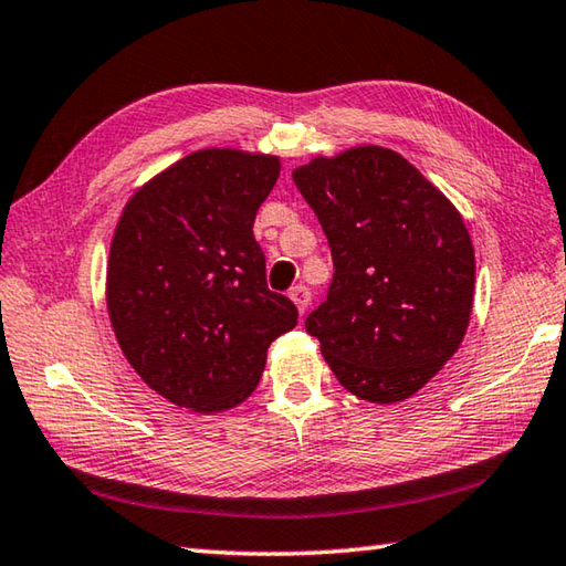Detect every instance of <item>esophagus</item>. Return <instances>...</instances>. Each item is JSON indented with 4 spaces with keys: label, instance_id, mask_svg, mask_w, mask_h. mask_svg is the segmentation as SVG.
<instances>
[{
    "label": "esophagus",
    "instance_id": "esophagus-1",
    "mask_svg": "<svg viewBox=\"0 0 566 566\" xmlns=\"http://www.w3.org/2000/svg\"><path fill=\"white\" fill-rule=\"evenodd\" d=\"M290 300L296 304V310H300V312L304 314V312H306V306H310V302H312V292H310V286L296 284L294 290L290 292Z\"/></svg>",
    "mask_w": 566,
    "mask_h": 566
}]
</instances>
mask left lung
I'll use <instances>...</instances> for the list:
<instances>
[{
	"mask_svg": "<svg viewBox=\"0 0 566 566\" xmlns=\"http://www.w3.org/2000/svg\"><path fill=\"white\" fill-rule=\"evenodd\" d=\"M332 249L334 276L304 327L344 389L391 405L452 359L474 300L462 214L417 167L354 147L292 171Z\"/></svg>",
	"mask_w": 566,
	"mask_h": 566,
	"instance_id": "8db88e82",
	"label": "left lung"
}]
</instances>
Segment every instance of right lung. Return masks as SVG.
Listing matches in <instances>:
<instances>
[{"instance_id": "add662e5", "label": "right lung", "mask_w": 566, "mask_h": 566, "mask_svg": "<svg viewBox=\"0 0 566 566\" xmlns=\"http://www.w3.org/2000/svg\"><path fill=\"white\" fill-rule=\"evenodd\" d=\"M280 159L202 149L147 181L119 217L107 310L124 357L171 405L222 411L260 381L296 306L266 286L256 209Z\"/></svg>"}]
</instances>
